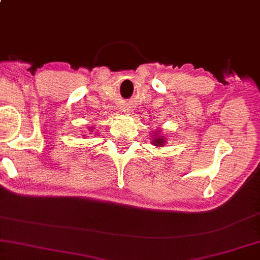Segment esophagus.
I'll list each match as a JSON object with an SVG mask.
<instances>
[{
  "instance_id": "34e87169",
  "label": "esophagus",
  "mask_w": 260,
  "mask_h": 260,
  "mask_svg": "<svg viewBox=\"0 0 260 260\" xmlns=\"http://www.w3.org/2000/svg\"><path fill=\"white\" fill-rule=\"evenodd\" d=\"M128 110H129V109H128V107H127V106H122V110H121V112H124V113H127Z\"/></svg>"
}]
</instances>
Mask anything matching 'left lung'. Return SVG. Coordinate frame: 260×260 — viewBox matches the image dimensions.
<instances>
[{"label":"left lung","mask_w":260,"mask_h":260,"mask_svg":"<svg viewBox=\"0 0 260 260\" xmlns=\"http://www.w3.org/2000/svg\"><path fill=\"white\" fill-rule=\"evenodd\" d=\"M164 138H162L161 136H157L153 139V141H152V144H154V146H162L164 145Z\"/></svg>","instance_id":"obj_1"}]
</instances>
